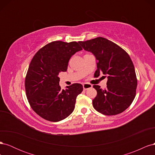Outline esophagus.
Here are the masks:
<instances>
[{"label": "esophagus", "mask_w": 155, "mask_h": 155, "mask_svg": "<svg viewBox=\"0 0 155 155\" xmlns=\"http://www.w3.org/2000/svg\"><path fill=\"white\" fill-rule=\"evenodd\" d=\"M83 87L84 91H87V89L92 88V85H91V84H88V83H85V84H83Z\"/></svg>", "instance_id": "esophagus-1"}]
</instances>
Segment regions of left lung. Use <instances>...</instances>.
Segmentation results:
<instances>
[{
	"label": "left lung",
	"instance_id": "8db88e82",
	"mask_svg": "<svg viewBox=\"0 0 155 155\" xmlns=\"http://www.w3.org/2000/svg\"><path fill=\"white\" fill-rule=\"evenodd\" d=\"M79 43L95 56L97 70L94 76L103 73L108 79L107 88L104 90L99 85L93 86L97 91V96L92 100L94 108L107 116L121 113L132 104L137 87V76L130 56L120 46L101 37Z\"/></svg>",
	"mask_w": 155,
	"mask_h": 155
}]
</instances>
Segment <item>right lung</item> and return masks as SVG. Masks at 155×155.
I'll list each match as a JSON object with an SVG mask.
<instances>
[{
    "label": "right lung",
    "instance_id": "right-lung-1",
    "mask_svg": "<svg viewBox=\"0 0 155 155\" xmlns=\"http://www.w3.org/2000/svg\"><path fill=\"white\" fill-rule=\"evenodd\" d=\"M81 50L76 41H54L41 48L31 59L25 90L31 109L41 118L56 122L67 118L74 110L83 86L74 83L61 89L58 75L67 71L70 58Z\"/></svg>",
    "mask_w": 155,
    "mask_h": 155
}]
</instances>
